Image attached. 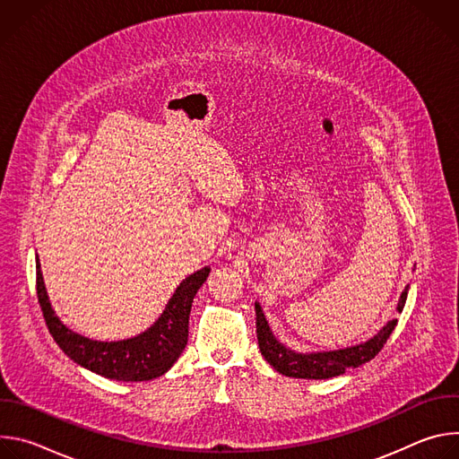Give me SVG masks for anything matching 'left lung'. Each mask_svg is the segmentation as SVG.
<instances>
[{"label": "left lung", "instance_id": "left-lung-1", "mask_svg": "<svg viewBox=\"0 0 459 459\" xmlns=\"http://www.w3.org/2000/svg\"><path fill=\"white\" fill-rule=\"evenodd\" d=\"M409 285L402 292L398 310L402 312L407 301ZM398 319L388 321L383 329L367 343L342 349V351H331V352H310V354H299L294 351H289L283 347L274 334L271 333L267 319L261 310L259 303H255V334H257V345L264 358L283 376L289 377H301V379H326L334 377L340 374H345L347 368H356L372 358L377 356V352L383 349L386 340L390 338L392 331L396 329Z\"/></svg>", "mask_w": 459, "mask_h": 459}]
</instances>
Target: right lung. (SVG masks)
Here are the masks:
<instances>
[{
  "label": "right lung",
  "instance_id": "add662e5",
  "mask_svg": "<svg viewBox=\"0 0 459 459\" xmlns=\"http://www.w3.org/2000/svg\"><path fill=\"white\" fill-rule=\"evenodd\" d=\"M209 273L211 267H204L185 278L151 329L121 342H96L67 329L50 307L39 261L36 264V292L48 333L71 359L116 381H147L165 374L183 352L188 340L192 299Z\"/></svg>",
  "mask_w": 459,
  "mask_h": 459
}]
</instances>
